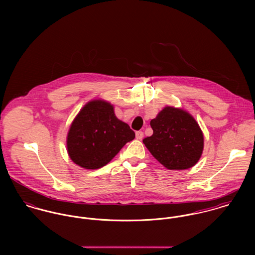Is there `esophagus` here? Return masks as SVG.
<instances>
[{"instance_id": "34e87169", "label": "esophagus", "mask_w": 255, "mask_h": 255, "mask_svg": "<svg viewBox=\"0 0 255 255\" xmlns=\"http://www.w3.org/2000/svg\"><path fill=\"white\" fill-rule=\"evenodd\" d=\"M135 137H136V139L141 140V139L143 138V132H142V131H136V133H135Z\"/></svg>"}]
</instances>
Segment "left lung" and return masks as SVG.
I'll return each instance as SVG.
<instances>
[{"label":"left lung","mask_w":255,"mask_h":255,"mask_svg":"<svg viewBox=\"0 0 255 255\" xmlns=\"http://www.w3.org/2000/svg\"><path fill=\"white\" fill-rule=\"evenodd\" d=\"M150 126L153 134L143 143L153 157L169 170L193 167L201 157L204 138L194 118L184 110L167 106Z\"/></svg>","instance_id":"1"}]
</instances>
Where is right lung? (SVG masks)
Wrapping results in <instances>:
<instances>
[{"instance_id": "obj_1", "label": "right lung", "mask_w": 255, "mask_h": 255, "mask_svg": "<svg viewBox=\"0 0 255 255\" xmlns=\"http://www.w3.org/2000/svg\"><path fill=\"white\" fill-rule=\"evenodd\" d=\"M134 137L129 126L116 117L113 105L104 100H92L73 120L67 148L73 163L96 170L107 165Z\"/></svg>"}]
</instances>
